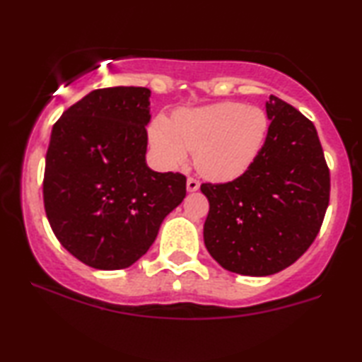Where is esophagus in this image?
<instances>
[{"instance_id":"esophagus-1","label":"esophagus","mask_w":362,"mask_h":362,"mask_svg":"<svg viewBox=\"0 0 362 362\" xmlns=\"http://www.w3.org/2000/svg\"><path fill=\"white\" fill-rule=\"evenodd\" d=\"M198 188H199V182L189 177V179L187 180V189H188V192L193 193V192H196V189H198Z\"/></svg>"}]
</instances>
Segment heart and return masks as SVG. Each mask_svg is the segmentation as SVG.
<instances>
[{"instance_id":"heart-1","label":"heart","mask_w":362,"mask_h":362,"mask_svg":"<svg viewBox=\"0 0 362 362\" xmlns=\"http://www.w3.org/2000/svg\"><path fill=\"white\" fill-rule=\"evenodd\" d=\"M268 118L259 107L226 102L182 110L174 124L164 116L153 119L148 139L164 168L177 169L194 151V164L204 177L233 180L243 175L260 155Z\"/></svg>"}]
</instances>
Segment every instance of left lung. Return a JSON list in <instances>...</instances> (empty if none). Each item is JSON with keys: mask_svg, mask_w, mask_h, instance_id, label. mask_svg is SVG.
Returning <instances> with one entry per match:
<instances>
[{"mask_svg": "<svg viewBox=\"0 0 362 362\" xmlns=\"http://www.w3.org/2000/svg\"><path fill=\"white\" fill-rule=\"evenodd\" d=\"M260 155L228 183H203L209 201L204 244L212 259L244 276H269L292 265L320 233L330 177L316 127L269 95Z\"/></svg>", "mask_w": 362, "mask_h": 362, "instance_id": "left-lung-1", "label": "left lung"}]
</instances>
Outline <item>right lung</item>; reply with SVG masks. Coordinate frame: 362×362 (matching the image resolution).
<instances>
[{
	"label": "right lung",
	"mask_w": 362,
	"mask_h": 362,
	"mask_svg": "<svg viewBox=\"0 0 362 362\" xmlns=\"http://www.w3.org/2000/svg\"><path fill=\"white\" fill-rule=\"evenodd\" d=\"M150 94L134 86L93 90L52 127L42 182L49 225L97 269L136 263L187 194L182 174L146 166Z\"/></svg>",
	"instance_id": "obj_1"
}]
</instances>
